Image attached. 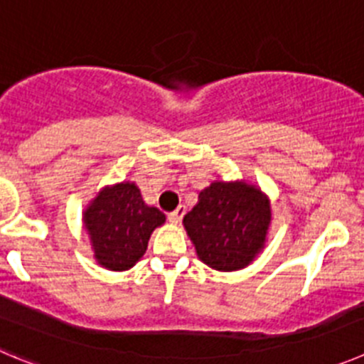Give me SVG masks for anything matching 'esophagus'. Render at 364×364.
<instances>
[{
    "instance_id": "1",
    "label": "esophagus",
    "mask_w": 364,
    "mask_h": 364,
    "mask_svg": "<svg viewBox=\"0 0 364 364\" xmlns=\"http://www.w3.org/2000/svg\"><path fill=\"white\" fill-rule=\"evenodd\" d=\"M185 212H186V206L185 205H179L178 208H176V210L168 215V221L172 223V225H178V223L181 221L183 215H185Z\"/></svg>"
}]
</instances>
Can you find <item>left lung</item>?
Segmentation results:
<instances>
[{"instance_id":"8db88e82","label":"left lung","mask_w":364,"mask_h":364,"mask_svg":"<svg viewBox=\"0 0 364 364\" xmlns=\"http://www.w3.org/2000/svg\"><path fill=\"white\" fill-rule=\"evenodd\" d=\"M270 225V198L245 179L210 183L183 218L199 259L219 272L247 268L263 252Z\"/></svg>"}]
</instances>
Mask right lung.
<instances>
[{"mask_svg": "<svg viewBox=\"0 0 364 364\" xmlns=\"http://www.w3.org/2000/svg\"><path fill=\"white\" fill-rule=\"evenodd\" d=\"M163 223L165 214L143 201L134 181L103 186L83 210L94 259L114 272L129 270L141 259L150 235Z\"/></svg>", "mask_w": 364, "mask_h": 364, "instance_id": "1", "label": "right lung"}]
</instances>
